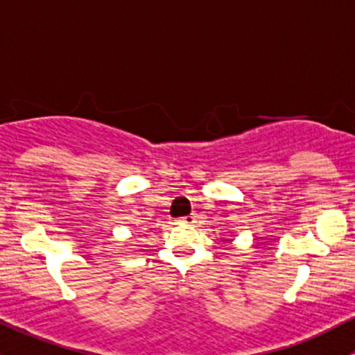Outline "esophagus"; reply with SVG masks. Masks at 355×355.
Returning a JSON list of instances; mask_svg holds the SVG:
<instances>
[{
	"label": "esophagus",
	"instance_id": "obj_1",
	"mask_svg": "<svg viewBox=\"0 0 355 355\" xmlns=\"http://www.w3.org/2000/svg\"><path fill=\"white\" fill-rule=\"evenodd\" d=\"M196 220H198V216H196V214H191V216H185V218H182V223H187V225H192V223H196Z\"/></svg>",
	"mask_w": 355,
	"mask_h": 355
}]
</instances>
